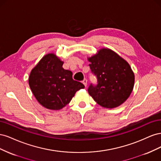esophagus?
I'll use <instances>...</instances> for the list:
<instances>
[{
	"label": "esophagus",
	"mask_w": 161,
	"mask_h": 161,
	"mask_svg": "<svg viewBox=\"0 0 161 161\" xmlns=\"http://www.w3.org/2000/svg\"><path fill=\"white\" fill-rule=\"evenodd\" d=\"M82 83L84 84V85L85 86H86V85H87V80L86 79H85L83 80H82Z\"/></svg>",
	"instance_id": "1"
}]
</instances>
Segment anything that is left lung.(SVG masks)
Returning a JSON list of instances; mask_svg holds the SVG:
<instances>
[{
  "label": "left lung",
  "mask_w": 161,
  "mask_h": 161,
  "mask_svg": "<svg viewBox=\"0 0 161 161\" xmlns=\"http://www.w3.org/2000/svg\"><path fill=\"white\" fill-rule=\"evenodd\" d=\"M97 84L90 85L89 94L97 103L106 108L119 106L130 97L134 85V74L128 63L108 48H102L88 58Z\"/></svg>",
  "instance_id": "obj_1"
}]
</instances>
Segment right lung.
I'll use <instances>...</instances> for the list:
<instances>
[{
    "label": "right lung",
    "mask_w": 161,
    "mask_h": 161,
    "mask_svg": "<svg viewBox=\"0 0 161 161\" xmlns=\"http://www.w3.org/2000/svg\"><path fill=\"white\" fill-rule=\"evenodd\" d=\"M63 63L54 53H48L33 68L29 77L33 95L48 109L63 108L77 91L85 88L80 82L73 80L70 70L63 69Z\"/></svg>",
    "instance_id": "obj_1"
}]
</instances>
